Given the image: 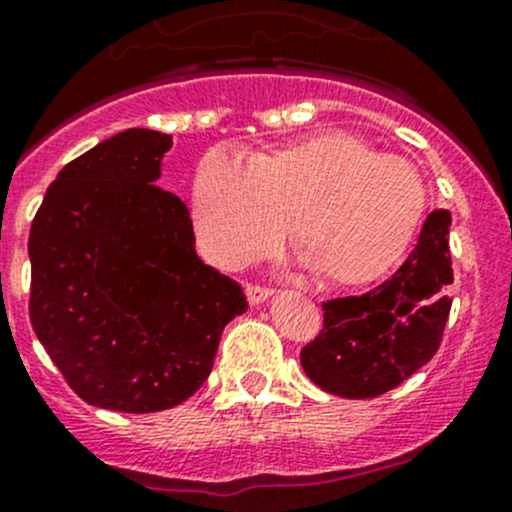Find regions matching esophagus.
I'll use <instances>...</instances> for the list:
<instances>
[{"instance_id":"34e87169","label":"esophagus","mask_w":512,"mask_h":512,"mask_svg":"<svg viewBox=\"0 0 512 512\" xmlns=\"http://www.w3.org/2000/svg\"><path fill=\"white\" fill-rule=\"evenodd\" d=\"M271 295H273V290L266 288V285H254V283L246 285V298H249L251 305H258V302L268 300Z\"/></svg>"}]
</instances>
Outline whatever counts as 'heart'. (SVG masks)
Listing matches in <instances>:
<instances>
[{
	"label": "heart",
	"instance_id": "heart-1",
	"mask_svg": "<svg viewBox=\"0 0 512 512\" xmlns=\"http://www.w3.org/2000/svg\"><path fill=\"white\" fill-rule=\"evenodd\" d=\"M427 192L400 156L359 136L322 131L258 151L251 161L214 148L197 163L190 217L200 251L239 268L288 232L324 283L364 285L386 276L420 229Z\"/></svg>",
	"mask_w": 512,
	"mask_h": 512
}]
</instances>
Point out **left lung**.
<instances>
[{"mask_svg": "<svg viewBox=\"0 0 512 512\" xmlns=\"http://www.w3.org/2000/svg\"><path fill=\"white\" fill-rule=\"evenodd\" d=\"M449 227L447 210L430 212L393 276L364 295L322 302L320 334L300 351L312 383L339 398H376L437 354L452 310Z\"/></svg>", "mask_w": 512, "mask_h": 512, "instance_id": "1", "label": "left lung"}]
</instances>
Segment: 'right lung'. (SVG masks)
<instances>
[{
  "label": "right lung",
  "mask_w": 512,
  "mask_h": 512,
  "mask_svg": "<svg viewBox=\"0 0 512 512\" xmlns=\"http://www.w3.org/2000/svg\"><path fill=\"white\" fill-rule=\"evenodd\" d=\"M168 148L151 129L102 141L60 170L31 224V327L65 383L104 410L188 400L249 307L197 258L185 202L156 185Z\"/></svg>",
  "instance_id": "add662e5"
}]
</instances>
